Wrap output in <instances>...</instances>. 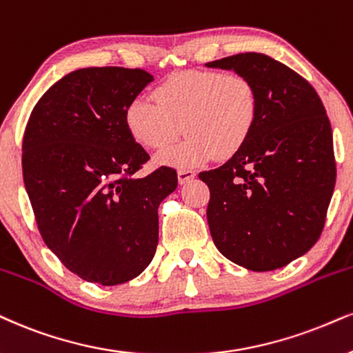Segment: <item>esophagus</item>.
Here are the masks:
<instances>
[{"label":"esophagus","instance_id":"obj_1","mask_svg":"<svg viewBox=\"0 0 353 353\" xmlns=\"http://www.w3.org/2000/svg\"><path fill=\"white\" fill-rule=\"evenodd\" d=\"M196 176V172L191 168H180L178 170V181H180L181 185L183 183H188L190 180H193V178Z\"/></svg>","mask_w":353,"mask_h":353}]
</instances>
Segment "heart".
I'll use <instances>...</instances> for the list:
<instances>
[{
    "mask_svg": "<svg viewBox=\"0 0 353 353\" xmlns=\"http://www.w3.org/2000/svg\"><path fill=\"white\" fill-rule=\"evenodd\" d=\"M154 99L134 98L124 112L125 128L141 145L162 150L178 137L181 125L186 137L157 157L159 163L175 167L234 155L259 114L255 85L239 73H178L157 86Z\"/></svg>",
    "mask_w": 353,
    "mask_h": 353,
    "instance_id": "1",
    "label": "heart"
}]
</instances>
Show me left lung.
Masks as SVG:
<instances>
[{
    "label": "left lung",
    "mask_w": 353,
    "mask_h": 353,
    "mask_svg": "<svg viewBox=\"0 0 353 353\" xmlns=\"http://www.w3.org/2000/svg\"><path fill=\"white\" fill-rule=\"evenodd\" d=\"M247 77L259 114L245 143L210 186L208 224L217 250L254 272L285 267L323 232L336 186L332 129L316 90L272 57L245 52L206 63Z\"/></svg>",
    "instance_id": "1"
}]
</instances>
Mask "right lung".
Wrapping results in <instances>:
<instances>
[{
    "label": "right lung",
    "instance_id": "right-lung-1",
    "mask_svg": "<svg viewBox=\"0 0 353 353\" xmlns=\"http://www.w3.org/2000/svg\"><path fill=\"white\" fill-rule=\"evenodd\" d=\"M154 77L141 68H80L34 106L23 139V176L46 245L70 272L103 286L149 267L159 243V204L178 185L125 128L128 104Z\"/></svg>",
    "mask_w": 353,
    "mask_h": 353
}]
</instances>
